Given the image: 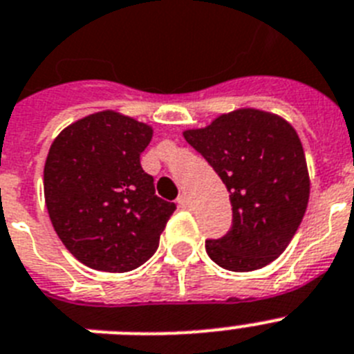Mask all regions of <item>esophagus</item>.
<instances>
[{"label":"esophagus","instance_id":"34e87169","mask_svg":"<svg viewBox=\"0 0 354 354\" xmlns=\"http://www.w3.org/2000/svg\"><path fill=\"white\" fill-rule=\"evenodd\" d=\"M177 204H179L180 209H188V207L192 206V204H189V198L186 197V195H180V197L177 198Z\"/></svg>","mask_w":354,"mask_h":354}]
</instances>
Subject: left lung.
Instances as JSON below:
<instances>
[{
	"label": "left lung",
	"instance_id": "8db88e82",
	"mask_svg": "<svg viewBox=\"0 0 354 354\" xmlns=\"http://www.w3.org/2000/svg\"><path fill=\"white\" fill-rule=\"evenodd\" d=\"M229 192L232 225L206 240L214 263L232 272L258 270L288 247L306 213L310 177L297 132L276 114L238 109L206 129L184 132Z\"/></svg>",
	"mask_w": 354,
	"mask_h": 354
}]
</instances>
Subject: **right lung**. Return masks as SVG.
Segmentation results:
<instances>
[{
	"mask_svg": "<svg viewBox=\"0 0 354 354\" xmlns=\"http://www.w3.org/2000/svg\"><path fill=\"white\" fill-rule=\"evenodd\" d=\"M152 127L114 111L66 127L44 165V198L66 249L87 267L129 272L159 247L174 202L156 195L140 156Z\"/></svg>",
	"mask_w": 354,
	"mask_h": 354,
	"instance_id": "1",
	"label": "right lung"
}]
</instances>
